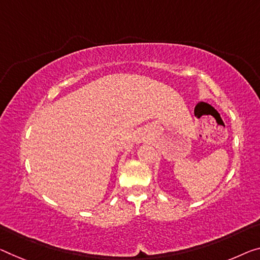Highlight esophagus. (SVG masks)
<instances>
[{
    "label": "esophagus",
    "instance_id": "1",
    "mask_svg": "<svg viewBox=\"0 0 260 260\" xmlns=\"http://www.w3.org/2000/svg\"><path fill=\"white\" fill-rule=\"evenodd\" d=\"M142 141H144L143 136H141V135H137V136H136V142H137V143H141Z\"/></svg>",
    "mask_w": 260,
    "mask_h": 260
}]
</instances>
